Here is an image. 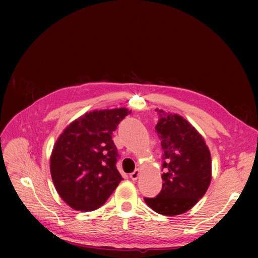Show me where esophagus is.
Listing matches in <instances>:
<instances>
[{
  "instance_id": "34e87169",
  "label": "esophagus",
  "mask_w": 258,
  "mask_h": 258,
  "mask_svg": "<svg viewBox=\"0 0 258 258\" xmlns=\"http://www.w3.org/2000/svg\"><path fill=\"white\" fill-rule=\"evenodd\" d=\"M139 175H140V170H139V169H136V170L134 171V172H132V173L130 174V178L134 179V181H136V179H138Z\"/></svg>"
}]
</instances>
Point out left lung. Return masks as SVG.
<instances>
[{
    "mask_svg": "<svg viewBox=\"0 0 258 258\" xmlns=\"http://www.w3.org/2000/svg\"><path fill=\"white\" fill-rule=\"evenodd\" d=\"M156 132L162 147V189L155 198H144L155 212L174 216L187 212L205 196L212 161L205 139L181 115L156 108Z\"/></svg>",
    "mask_w": 258,
    "mask_h": 258,
    "instance_id": "left-lung-1",
    "label": "left lung"
}]
</instances>
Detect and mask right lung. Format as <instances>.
<instances>
[{"instance_id": "right-lung-1", "label": "right lung", "mask_w": 258, "mask_h": 258, "mask_svg": "<svg viewBox=\"0 0 258 258\" xmlns=\"http://www.w3.org/2000/svg\"><path fill=\"white\" fill-rule=\"evenodd\" d=\"M130 113L126 107L87 112L57 139L50 156L51 178L59 196L72 209H99L120 183L112 135Z\"/></svg>"}]
</instances>
